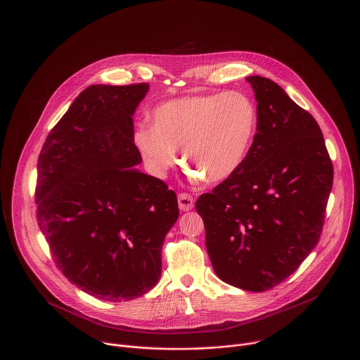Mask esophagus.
<instances>
[{
  "label": "esophagus",
  "mask_w": 360,
  "mask_h": 360,
  "mask_svg": "<svg viewBox=\"0 0 360 360\" xmlns=\"http://www.w3.org/2000/svg\"><path fill=\"white\" fill-rule=\"evenodd\" d=\"M177 200H179V207H180L181 211H190V210H193V207H194V200H193V197H191L190 194L181 193V194H179Z\"/></svg>",
  "instance_id": "obj_1"
}]
</instances>
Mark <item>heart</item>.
Listing matches in <instances>:
<instances>
[{"instance_id": "obj_1", "label": "heart", "mask_w": 360, "mask_h": 360, "mask_svg": "<svg viewBox=\"0 0 360 360\" xmlns=\"http://www.w3.org/2000/svg\"><path fill=\"white\" fill-rule=\"evenodd\" d=\"M257 129L253 100L239 91L194 94L159 104L152 125H139L134 142L149 170L165 177L183 146L191 177L208 184L231 179L242 166Z\"/></svg>"}]
</instances>
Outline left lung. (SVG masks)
Here are the masks:
<instances>
[{
	"label": "left lung",
	"instance_id": "obj_1",
	"mask_svg": "<svg viewBox=\"0 0 360 360\" xmlns=\"http://www.w3.org/2000/svg\"><path fill=\"white\" fill-rule=\"evenodd\" d=\"M246 80L257 101L253 143L195 210L217 276L259 292L292 274L318 243L333 167L314 117L270 79Z\"/></svg>",
	"mask_w": 360,
	"mask_h": 360
}]
</instances>
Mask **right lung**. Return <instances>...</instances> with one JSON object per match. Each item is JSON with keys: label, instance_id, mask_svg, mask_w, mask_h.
Instances as JSON below:
<instances>
[{"label": "right lung", "instance_id": "1", "mask_svg": "<svg viewBox=\"0 0 360 360\" xmlns=\"http://www.w3.org/2000/svg\"><path fill=\"white\" fill-rule=\"evenodd\" d=\"M148 83L90 86L49 132L38 159V225L69 281L105 301L156 285L177 197L135 169L132 115Z\"/></svg>", "mask_w": 360, "mask_h": 360}]
</instances>
